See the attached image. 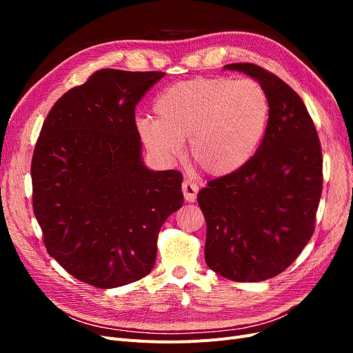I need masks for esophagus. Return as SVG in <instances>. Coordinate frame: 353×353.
Returning <instances> with one entry per match:
<instances>
[{"label": "esophagus", "instance_id": "1", "mask_svg": "<svg viewBox=\"0 0 353 353\" xmlns=\"http://www.w3.org/2000/svg\"><path fill=\"white\" fill-rule=\"evenodd\" d=\"M183 193H184V199L191 203V201H194L197 199L199 187L191 179H185L183 183Z\"/></svg>", "mask_w": 353, "mask_h": 353}]
</instances>
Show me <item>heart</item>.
Instances as JSON below:
<instances>
[{"label":"heart","mask_w":353,"mask_h":353,"mask_svg":"<svg viewBox=\"0 0 353 353\" xmlns=\"http://www.w3.org/2000/svg\"><path fill=\"white\" fill-rule=\"evenodd\" d=\"M156 117H141L137 130L157 159L172 160L188 140L193 162L223 176L243 168L262 143L270 99L253 79L196 78L170 85L153 104Z\"/></svg>","instance_id":"1"}]
</instances>
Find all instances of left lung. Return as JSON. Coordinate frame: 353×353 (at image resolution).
Returning <instances> with one entry per match:
<instances>
[{
	"label": "left lung",
	"instance_id": "left-lung-1",
	"mask_svg": "<svg viewBox=\"0 0 353 353\" xmlns=\"http://www.w3.org/2000/svg\"><path fill=\"white\" fill-rule=\"evenodd\" d=\"M225 69L258 81L270 121L253 157L236 172L209 181L197 201L206 219L205 259L232 281L272 279L290 266L315 231L323 193V152L302 99L253 63Z\"/></svg>",
	"mask_w": 353,
	"mask_h": 353
}]
</instances>
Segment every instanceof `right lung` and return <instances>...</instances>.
<instances>
[{
    "label": "right lung",
    "mask_w": 353,
    "mask_h": 353,
    "mask_svg": "<svg viewBox=\"0 0 353 353\" xmlns=\"http://www.w3.org/2000/svg\"><path fill=\"white\" fill-rule=\"evenodd\" d=\"M163 72L101 69L52 105L32 156L42 240L74 279L99 288L153 270L163 222L184 203L183 174L141 162L135 108Z\"/></svg>",
    "instance_id": "right-lung-1"
}]
</instances>
